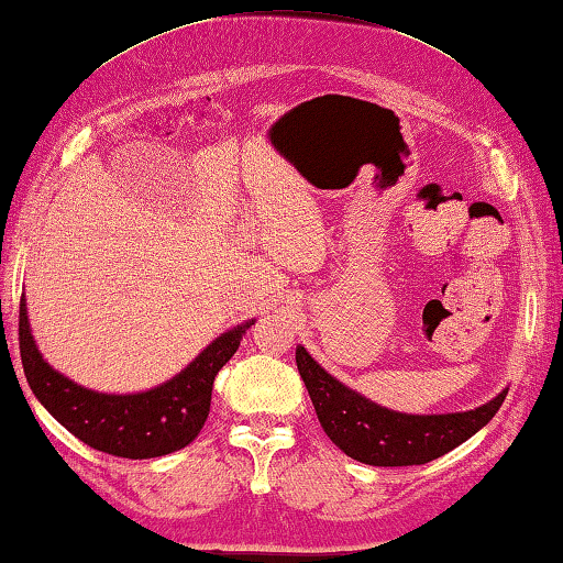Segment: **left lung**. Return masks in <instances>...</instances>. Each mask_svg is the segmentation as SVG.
I'll list each match as a JSON object with an SVG mask.
<instances>
[{
	"label": "left lung",
	"instance_id": "obj_1",
	"mask_svg": "<svg viewBox=\"0 0 563 563\" xmlns=\"http://www.w3.org/2000/svg\"><path fill=\"white\" fill-rule=\"evenodd\" d=\"M297 366L323 432L349 457L373 467L426 465L442 457L485 428L507 398V390H501L487 406L467 412L406 416L341 386L301 346L297 349Z\"/></svg>",
	"mask_w": 563,
	"mask_h": 563
}]
</instances>
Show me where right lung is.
I'll use <instances>...</instances> for the list:
<instances>
[{
  "mask_svg": "<svg viewBox=\"0 0 563 563\" xmlns=\"http://www.w3.org/2000/svg\"><path fill=\"white\" fill-rule=\"evenodd\" d=\"M250 327L252 321L222 333L180 376L137 396L86 390L56 373L34 346L24 299L19 301V353L29 388L71 435L108 455L147 460L180 450L197 438L210 416L217 371L234 356Z\"/></svg>",
  "mask_w": 563,
  "mask_h": 563,
  "instance_id": "1",
  "label": "right lung"
}]
</instances>
